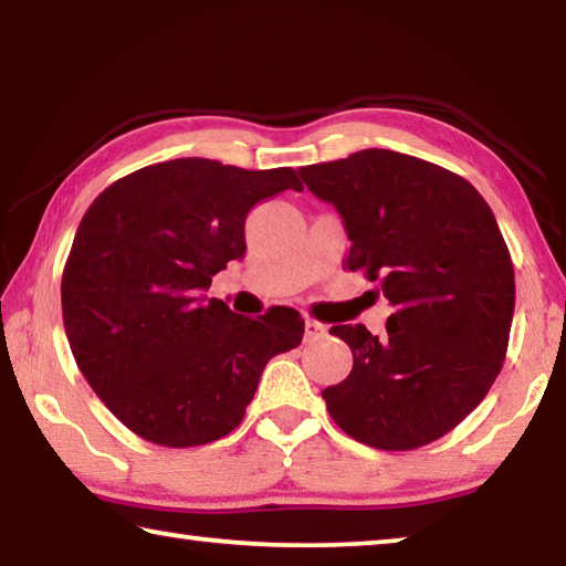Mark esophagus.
<instances>
[{
  "mask_svg": "<svg viewBox=\"0 0 566 566\" xmlns=\"http://www.w3.org/2000/svg\"><path fill=\"white\" fill-rule=\"evenodd\" d=\"M324 334H327V327H324V324H319L317 319H310V317L304 319V342H314V339L324 337Z\"/></svg>",
  "mask_w": 566,
  "mask_h": 566,
  "instance_id": "esophagus-1",
  "label": "esophagus"
}]
</instances>
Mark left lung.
Masks as SVG:
<instances>
[{
    "label": "left lung",
    "mask_w": 566,
    "mask_h": 566,
    "mask_svg": "<svg viewBox=\"0 0 566 566\" xmlns=\"http://www.w3.org/2000/svg\"><path fill=\"white\" fill-rule=\"evenodd\" d=\"M300 175L344 219V266L395 310L385 337L329 329L354 354L349 377L322 391L329 417L385 452L434 442L486 397L510 344L514 266L490 205L454 171L389 149Z\"/></svg>",
    "instance_id": "obj_1"
}]
</instances>
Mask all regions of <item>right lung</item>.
Segmentation results:
<instances>
[{
  "mask_svg": "<svg viewBox=\"0 0 566 566\" xmlns=\"http://www.w3.org/2000/svg\"><path fill=\"white\" fill-rule=\"evenodd\" d=\"M302 189L292 167L242 169L187 157L109 185L82 217L62 274L74 361L124 427L187 449L244 419L274 354L300 347L304 319L272 306L239 317L205 290L244 254L249 209Z\"/></svg>",
  "mask_w": 566,
  "mask_h": 566,
  "instance_id": "obj_1",
  "label": "right lung"
}]
</instances>
